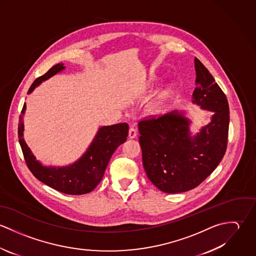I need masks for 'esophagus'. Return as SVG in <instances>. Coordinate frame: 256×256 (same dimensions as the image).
<instances>
[{
  "instance_id": "1",
  "label": "esophagus",
  "mask_w": 256,
  "mask_h": 256,
  "mask_svg": "<svg viewBox=\"0 0 256 256\" xmlns=\"http://www.w3.org/2000/svg\"><path fill=\"white\" fill-rule=\"evenodd\" d=\"M128 135H129V138H130V139L135 138V137L137 136V131H136V129H134V128H130V129H129V133H128Z\"/></svg>"
}]
</instances>
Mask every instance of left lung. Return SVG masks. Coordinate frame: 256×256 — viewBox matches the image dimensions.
Returning a JSON list of instances; mask_svg holds the SVG:
<instances>
[{
  "instance_id": "1",
  "label": "left lung",
  "mask_w": 256,
  "mask_h": 256,
  "mask_svg": "<svg viewBox=\"0 0 256 256\" xmlns=\"http://www.w3.org/2000/svg\"><path fill=\"white\" fill-rule=\"evenodd\" d=\"M192 102L214 112L211 122L192 137L182 112L150 116L138 123L143 166L160 191L180 193L197 187L218 166L228 145L230 110L226 94L195 57Z\"/></svg>"
}]
</instances>
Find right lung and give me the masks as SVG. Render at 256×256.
Listing matches in <instances>:
<instances>
[{
  "instance_id": "1",
  "label": "right lung",
  "mask_w": 256,
  "mask_h": 256,
  "mask_svg": "<svg viewBox=\"0 0 256 256\" xmlns=\"http://www.w3.org/2000/svg\"><path fill=\"white\" fill-rule=\"evenodd\" d=\"M63 65L57 64L47 73L37 78L28 94H30L43 80L64 70ZM24 111L26 104L20 116L18 133L26 166L38 180L65 194L82 195L92 191L102 180L112 154L126 141L128 136L129 126L127 123L104 126L100 128L92 143L78 162L64 168H47L37 162L22 138V114Z\"/></svg>"
}]
</instances>
